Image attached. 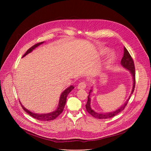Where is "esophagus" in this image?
<instances>
[{
  "label": "esophagus",
  "mask_w": 151,
  "mask_h": 151,
  "mask_svg": "<svg viewBox=\"0 0 151 151\" xmlns=\"http://www.w3.org/2000/svg\"><path fill=\"white\" fill-rule=\"evenodd\" d=\"M86 88V83L85 82H80L78 85V89L83 90Z\"/></svg>",
  "instance_id": "esophagus-1"
}]
</instances>
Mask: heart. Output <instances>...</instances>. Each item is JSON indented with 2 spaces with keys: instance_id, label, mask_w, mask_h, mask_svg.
<instances>
[{
  "instance_id": "b5f03b06",
  "label": "heart",
  "mask_w": 151,
  "mask_h": 151,
  "mask_svg": "<svg viewBox=\"0 0 151 151\" xmlns=\"http://www.w3.org/2000/svg\"><path fill=\"white\" fill-rule=\"evenodd\" d=\"M107 51V50L106 48L103 49V50H101V52L102 53H104V52H106ZM115 54H113V53H111L110 55H109V59H108V63H111L112 61H114V60L115 59Z\"/></svg>"
}]
</instances>
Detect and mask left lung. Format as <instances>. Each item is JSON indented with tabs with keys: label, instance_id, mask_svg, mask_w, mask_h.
Returning <instances> with one entry per match:
<instances>
[{
	"label": "left lung",
	"instance_id": "left-lung-1",
	"mask_svg": "<svg viewBox=\"0 0 151 151\" xmlns=\"http://www.w3.org/2000/svg\"><path fill=\"white\" fill-rule=\"evenodd\" d=\"M121 64L124 68H125L126 69L130 71V72L131 73V74L133 76V89H132V93L130 94V96L128 99V100H127V101L124 104V105L121 106L117 110L112 111V112H110L108 113H106H106H98V112H95L94 110H93L91 107L90 93L91 92H93V90L92 89L90 90V91L89 92V96H88V101H87V104H85V107H86V109H87V111L94 118H96L97 119H108V118H112V117L115 116V115H116L117 114H118L119 113L122 112L125 109V106H127L129 100H130V96L134 92V88H135V84H136V78H136V73H135L134 64V61H133L132 56L130 55V53L128 52L127 50L125 48V47H124V55H123V57L121 61Z\"/></svg>",
	"mask_w": 151,
	"mask_h": 151
}]
</instances>
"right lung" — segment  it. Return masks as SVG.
Here are the masks:
<instances>
[{
  "label": "right lung",
  "mask_w": 151,
  "mask_h": 151,
  "mask_svg": "<svg viewBox=\"0 0 151 151\" xmlns=\"http://www.w3.org/2000/svg\"><path fill=\"white\" fill-rule=\"evenodd\" d=\"M44 42H39L37 43V44L34 45L33 46H32L31 48H30L24 54V55L23 56V57H24V56H26L27 54H28L29 53H30L35 48H36V47H37L39 45L42 44ZM75 87L72 85H70L69 87H68V88H66L65 90H64L61 94L60 96V101H59V104H58V106L57 107V109L54 111V112L48 113V114H35L33 112H32L30 111H29V110H27V109H26L25 107L21 104V102L19 101L21 106H22L23 109H24V111L27 112L29 115H30L31 116H32L33 118L37 119V120H40V121H51L53 120L54 119H55L57 116H58L63 112L64 106L66 104V100H67V97L68 96V94L70 93V92Z\"/></svg>",
  "instance_id": "right-lung-1"
}]
</instances>
